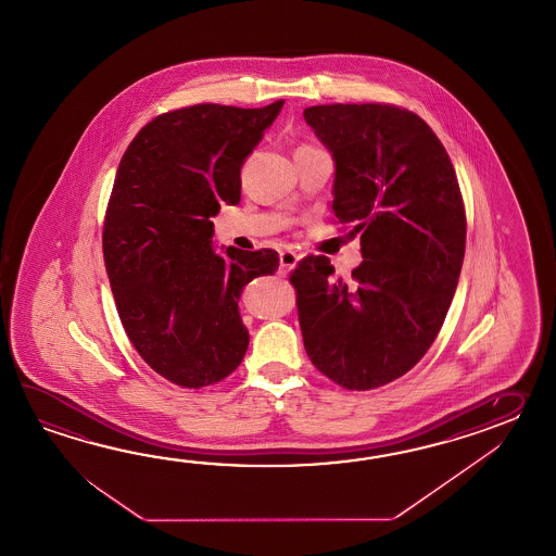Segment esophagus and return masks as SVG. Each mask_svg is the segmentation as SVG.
Returning a JSON list of instances; mask_svg holds the SVG:
<instances>
[{"mask_svg":"<svg viewBox=\"0 0 556 556\" xmlns=\"http://www.w3.org/2000/svg\"><path fill=\"white\" fill-rule=\"evenodd\" d=\"M302 256L294 252V250H282L280 252V268H282L283 273H288V270H292L298 261H300Z\"/></svg>","mask_w":556,"mask_h":556,"instance_id":"1","label":"esophagus"}]
</instances>
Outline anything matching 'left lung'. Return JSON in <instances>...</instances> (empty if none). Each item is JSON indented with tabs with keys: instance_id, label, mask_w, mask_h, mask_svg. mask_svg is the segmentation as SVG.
Listing matches in <instances>:
<instances>
[{
	"instance_id": "8db88e82",
	"label": "left lung",
	"mask_w": 556,
	"mask_h": 556,
	"mask_svg": "<svg viewBox=\"0 0 556 556\" xmlns=\"http://www.w3.org/2000/svg\"><path fill=\"white\" fill-rule=\"evenodd\" d=\"M336 161L333 214L362 235L352 280L326 256L290 282L309 362L345 390L402 378L445 321L465 256V204L450 154L424 118L390 103L304 109Z\"/></svg>"
}]
</instances>
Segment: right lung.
<instances>
[{"label": "right lung", "mask_w": 556, "mask_h": 556, "mask_svg": "<svg viewBox=\"0 0 556 556\" xmlns=\"http://www.w3.org/2000/svg\"><path fill=\"white\" fill-rule=\"evenodd\" d=\"M283 101L261 109L199 103L147 123L118 163L103 256L118 318L142 359L170 383L228 378L249 348L238 298L274 274L270 249H213L220 202H240V168Z\"/></svg>", "instance_id": "right-lung-1"}]
</instances>
